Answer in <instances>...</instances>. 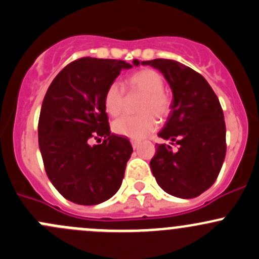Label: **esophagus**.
<instances>
[{
	"mask_svg": "<svg viewBox=\"0 0 259 259\" xmlns=\"http://www.w3.org/2000/svg\"><path fill=\"white\" fill-rule=\"evenodd\" d=\"M131 145H132V147L133 148H138V147H140V145H141V142H140V141H131Z\"/></svg>",
	"mask_w": 259,
	"mask_h": 259,
	"instance_id": "34e87169",
	"label": "esophagus"
}]
</instances>
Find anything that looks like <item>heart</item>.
<instances>
[{
  "instance_id": "heart-1",
  "label": "heart",
  "mask_w": 259,
  "mask_h": 259,
  "mask_svg": "<svg viewBox=\"0 0 259 259\" xmlns=\"http://www.w3.org/2000/svg\"><path fill=\"white\" fill-rule=\"evenodd\" d=\"M127 87L131 91H137L143 93L141 98L137 116H123L116 119L112 124V128L117 135L142 140L149 133L157 128V116L158 118H166L170 111V100L164 92V79L161 74L154 70H141L126 81ZM124 95L123 90L118 83H112L106 91L105 107L107 113L116 117L123 111Z\"/></svg>"
}]
</instances>
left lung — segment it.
<instances>
[{
  "instance_id": "left-lung-1",
  "label": "left lung",
  "mask_w": 259,
  "mask_h": 259,
  "mask_svg": "<svg viewBox=\"0 0 259 259\" xmlns=\"http://www.w3.org/2000/svg\"><path fill=\"white\" fill-rule=\"evenodd\" d=\"M161 72L173 93L170 113L158 136L178 145H156L151 170L158 186L178 198H194L217 180L226 157L222 107L202 74L173 60L143 61Z\"/></svg>"
}]
</instances>
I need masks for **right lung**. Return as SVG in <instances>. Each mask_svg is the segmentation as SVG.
I'll use <instances>...</instances> for the list:
<instances>
[{
	"instance_id": "1",
	"label": "right lung",
	"mask_w": 259,
	"mask_h": 259,
	"mask_svg": "<svg viewBox=\"0 0 259 259\" xmlns=\"http://www.w3.org/2000/svg\"><path fill=\"white\" fill-rule=\"evenodd\" d=\"M131 67L124 61L79 58L47 90L38 119L39 151L51 183L73 203H102L121 187L133 149L127 138L111 133L105 95ZM93 139L104 141L92 145Z\"/></svg>"
}]
</instances>
